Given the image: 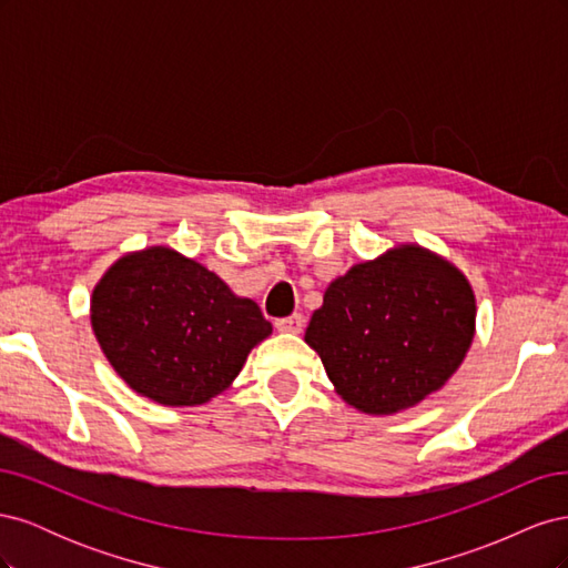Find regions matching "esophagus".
<instances>
[{
    "instance_id": "obj_1",
    "label": "esophagus",
    "mask_w": 568,
    "mask_h": 568,
    "mask_svg": "<svg viewBox=\"0 0 568 568\" xmlns=\"http://www.w3.org/2000/svg\"><path fill=\"white\" fill-rule=\"evenodd\" d=\"M274 326H277V332H284V334H298L303 329V315L296 313L291 317H282L274 322Z\"/></svg>"
}]
</instances>
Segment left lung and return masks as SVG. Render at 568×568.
Masks as SVG:
<instances>
[{
  "label": "left lung",
  "mask_w": 568,
  "mask_h": 568,
  "mask_svg": "<svg viewBox=\"0 0 568 568\" xmlns=\"http://www.w3.org/2000/svg\"><path fill=\"white\" fill-rule=\"evenodd\" d=\"M476 332L467 277L417 244L353 265L305 329L336 393L365 415H395L457 372Z\"/></svg>",
  "instance_id": "1"
}]
</instances>
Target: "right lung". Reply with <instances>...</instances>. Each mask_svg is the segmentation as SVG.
<instances>
[{"label": "right lung", "mask_w": 568, "mask_h": 568, "mask_svg": "<svg viewBox=\"0 0 568 568\" xmlns=\"http://www.w3.org/2000/svg\"><path fill=\"white\" fill-rule=\"evenodd\" d=\"M90 320L120 379L168 407L215 398L272 334L251 298L168 246L118 257L92 291Z\"/></svg>", "instance_id": "right-lung-1"}]
</instances>
